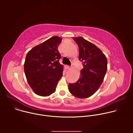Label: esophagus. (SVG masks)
Returning a JSON list of instances; mask_svg holds the SVG:
<instances>
[{
  "mask_svg": "<svg viewBox=\"0 0 133 133\" xmlns=\"http://www.w3.org/2000/svg\"><path fill=\"white\" fill-rule=\"evenodd\" d=\"M67 68H68V69H70V68H71V67L69 66H67Z\"/></svg>",
  "mask_w": 133,
  "mask_h": 133,
  "instance_id": "34e87169",
  "label": "esophagus"
}]
</instances>
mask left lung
<instances>
[{
	"label": "left lung",
	"instance_id": "1",
	"mask_svg": "<svg viewBox=\"0 0 133 133\" xmlns=\"http://www.w3.org/2000/svg\"><path fill=\"white\" fill-rule=\"evenodd\" d=\"M79 48V60L84 68L79 79L69 84V92L75 97L86 98L90 97L102 84L107 70V59L105 54L95 45L82 37H73Z\"/></svg>",
	"mask_w": 133,
	"mask_h": 133
}]
</instances>
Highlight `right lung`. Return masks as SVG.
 Segmentation results:
<instances>
[{
	"instance_id": "right-lung-1",
	"label": "right lung",
	"mask_w": 133,
	"mask_h": 133,
	"mask_svg": "<svg viewBox=\"0 0 133 133\" xmlns=\"http://www.w3.org/2000/svg\"><path fill=\"white\" fill-rule=\"evenodd\" d=\"M62 38L54 36L33 47L26 57L24 71L28 83L38 95L49 96L55 92L63 76L64 66L59 62L58 47Z\"/></svg>"
}]
</instances>
